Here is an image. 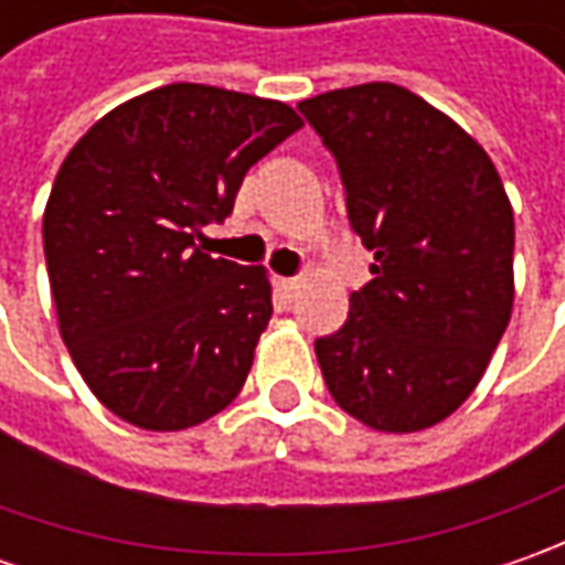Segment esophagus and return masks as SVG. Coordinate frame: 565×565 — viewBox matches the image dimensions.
<instances>
[{
    "label": "esophagus",
    "instance_id": "1",
    "mask_svg": "<svg viewBox=\"0 0 565 565\" xmlns=\"http://www.w3.org/2000/svg\"><path fill=\"white\" fill-rule=\"evenodd\" d=\"M276 286H279V292L286 295V298H292L295 289H298V279L295 276H282V279H276Z\"/></svg>",
    "mask_w": 565,
    "mask_h": 565
}]
</instances>
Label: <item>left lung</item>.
Listing matches in <instances>:
<instances>
[{
  "instance_id": "left-lung-1",
  "label": "left lung",
  "mask_w": 565,
  "mask_h": 565,
  "mask_svg": "<svg viewBox=\"0 0 565 565\" xmlns=\"http://www.w3.org/2000/svg\"><path fill=\"white\" fill-rule=\"evenodd\" d=\"M333 153L349 226L374 254L349 320L315 342L330 396L386 434L471 396L512 315V206L484 147L399 84L301 99Z\"/></svg>"
}]
</instances>
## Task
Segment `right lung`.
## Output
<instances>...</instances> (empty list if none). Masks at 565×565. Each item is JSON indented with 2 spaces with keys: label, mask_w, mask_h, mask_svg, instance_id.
Instances as JSON below:
<instances>
[{
  "label": "right lung",
  "mask_w": 565,
  "mask_h": 565,
  "mask_svg": "<svg viewBox=\"0 0 565 565\" xmlns=\"http://www.w3.org/2000/svg\"><path fill=\"white\" fill-rule=\"evenodd\" d=\"M298 128L279 99L166 84L106 113L65 157L43 213L58 333L121 422L185 430L245 386L273 315L267 273L194 238Z\"/></svg>",
  "instance_id": "right-lung-1"
}]
</instances>
